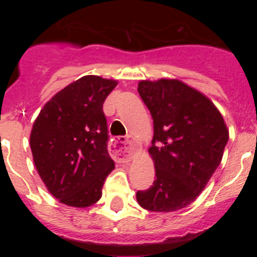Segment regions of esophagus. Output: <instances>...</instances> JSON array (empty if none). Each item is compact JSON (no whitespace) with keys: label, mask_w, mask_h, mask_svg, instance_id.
<instances>
[{"label":"esophagus","mask_w":257,"mask_h":257,"mask_svg":"<svg viewBox=\"0 0 257 257\" xmlns=\"http://www.w3.org/2000/svg\"><path fill=\"white\" fill-rule=\"evenodd\" d=\"M136 145L131 142L128 138L121 136L118 139H114L110 145V154L118 162H130L134 154L136 153Z\"/></svg>","instance_id":"34e87169"}]
</instances>
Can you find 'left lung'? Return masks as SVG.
Returning <instances> with one entry per match:
<instances>
[{
  "mask_svg": "<svg viewBox=\"0 0 257 257\" xmlns=\"http://www.w3.org/2000/svg\"><path fill=\"white\" fill-rule=\"evenodd\" d=\"M138 91L153 118L148 152L156 180L136 193V199L145 210L174 212L205 189L221 162L229 130L215 104L179 79H145Z\"/></svg>",
  "mask_w": 257,
  "mask_h": 257,
  "instance_id": "obj_1",
  "label": "left lung"
}]
</instances>
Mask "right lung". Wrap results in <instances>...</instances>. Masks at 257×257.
Here are the masks:
<instances>
[{
  "mask_svg": "<svg viewBox=\"0 0 257 257\" xmlns=\"http://www.w3.org/2000/svg\"><path fill=\"white\" fill-rule=\"evenodd\" d=\"M115 79L83 76L56 92L41 109L31 131L33 162L47 190L72 207L101 198L114 162L106 149L103 103Z\"/></svg>",
  "mask_w": 257,
  "mask_h": 257,
  "instance_id": "right-lung-1",
  "label": "right lung"
}]
</instances>
